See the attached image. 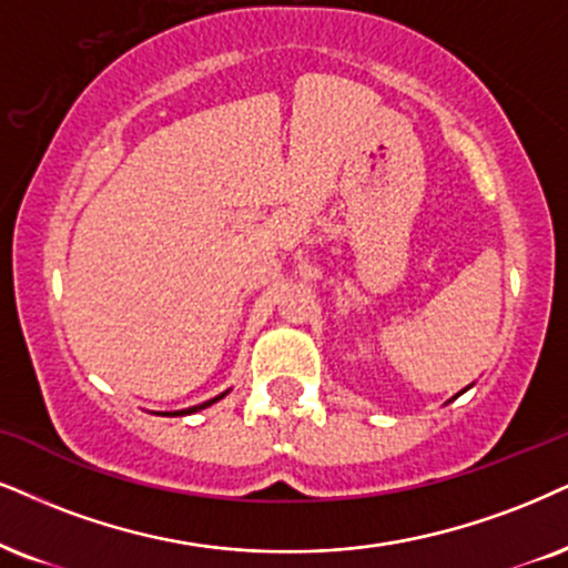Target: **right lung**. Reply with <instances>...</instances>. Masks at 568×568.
<instances>
[{
	"mask_svg": "<svg viewBox=\"0 0 568 568\" xmlns=\"http://www.w3.org/2000/svg\"><path fill=\"white\" fill-rule=\"evenodd\" d=\"M223 395H226V392H223ZM223 395H219V397H213V400H207V403H202V405H194V408H186V410H176V413H165V416H184V413H194V410H202V408H207V405H213L215 400H221Z\"/></svg>",
	"mask_w": 568,
	"mask_h": 568,
	"instance_id": "1",
	"label": "right lung"
}]
</instances>
